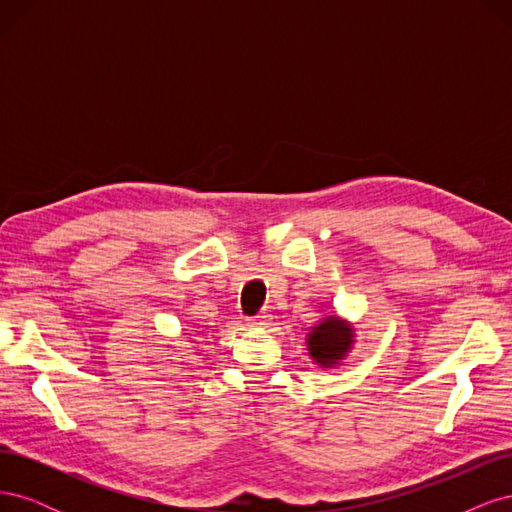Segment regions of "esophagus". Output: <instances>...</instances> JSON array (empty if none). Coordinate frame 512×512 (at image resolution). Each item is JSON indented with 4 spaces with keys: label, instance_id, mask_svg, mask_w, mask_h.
<instances>
[{
    "label": "esophagus",
    "instance_id": "obj_1",
    "mask_svg": "<svg viewBox=\"0 0 512 512\" xmlns=\"http://www.w3.org/2000/svg\"><path fill=\"white\" fill-rule=\"evenodd\" d=\"M271 324V316L269 314H258L256 318L247 320V327L250 329H267Z\"/></svg>",
    "mask_w": 512,
    "mask_h": 512
}]
</instances>
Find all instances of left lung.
<instances>
[{
    "mask_svg": "<svg viewBox=\"0 0 512 512\" xmlns=\"http://www.w3.org/2000/svg\"><path fill=\"white\" fill-rule=\"evenodd\" d=\"M354 344V324L335 312L320 318L314 327L307 329L305 335L309 359L320 369H337L339 365H344V361L354 350Z\"/></svg>",
    "mask_w": 512,
    "mask_h": 512,
    "instance_id": "8db88e82",
    "label": "left lung"
}]
</instances>
